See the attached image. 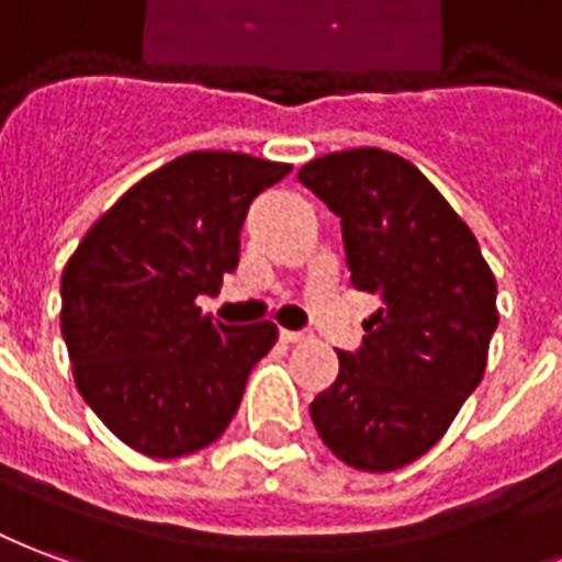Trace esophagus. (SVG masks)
I'll use <instances>...</instances> for the list:
<instances>
[{
  "label": "esophagus",
  "instance_id": "esophagus-1",
  "mask_svg": "<svg viewBox=\"0 0 562 562\" xmlns=\"http://www.w3.org/2000/svg\"><path fill=\"white\" fill-rule=\"evenodd\" d=\"M314 335L311 331H293V329H281V341L284 344H308Z\"/></svg>",
  "mask_w": 562,
  "mask_h": 562
}]
</instances>
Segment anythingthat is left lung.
Returning a JSON list of instances; mask_svg holds the SVG:
<instances>
[{"label":"left lung","instance_id":"8db88e82","mask_svg":"<svg viewBox=\"0 0 562 562\" xmlns=\"http://www.w3.org/2000/svg\"><path fill=\"white\" fill-rule=\"evenodd\" d=\"M299 182L341 218L350 281L380 302L362 344L338 350V380L311 419L344 464L398 470L443 437L485 374L497 281L470 227L401 155L331 151Z\"/></svg>","mask_w":562,"mask_h":562}]
</instances>
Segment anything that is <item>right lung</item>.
I'll list each match as a JSON object with an SVG mask.
<instances>
[{"instance_id": "right-lung-1", "label": "right lung", "mask_w": 562, "mask_h": 562, "mask_svg": "<svg viewBox=\"0 0 562 562\" xmlns=\"http://www.w3.org/2000/svg\"><path fill=\"white\" fill-rule=\"evenodd\" d=\"M290 164L241 151H188L119 196L63 272V338L74 383L122 443L182 458L218 440L251 368L278 341L276 323L209 321L239 266L254 196Z\"/></svg>"}]
</instances>
